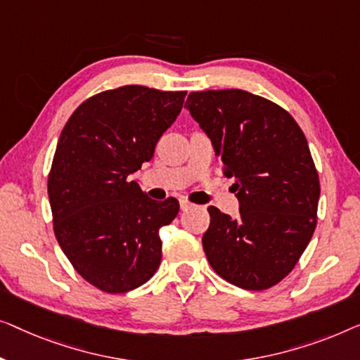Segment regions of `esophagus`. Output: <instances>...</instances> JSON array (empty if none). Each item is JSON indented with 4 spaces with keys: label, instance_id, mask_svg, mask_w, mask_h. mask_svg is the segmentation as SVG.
<instances>
[{
    "label": "esophagus",
    "instance_id": "1",
    "mask_svg": "<svg viewBox=\"0 0 360 360\" xmlns=\"http://www.w3.org/2000/svg\"><path fill=\"white\" fill-rule=\"evenodd\" d=\"M179 204H181V210H189V209H192V207H194V204H191L189 200H186V199H181L179 200Z\"/></svg>",
    "mask_w": 360,
    "mask_h": 360
}]
</instances>
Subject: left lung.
<instances>
[{"label":"left lung","instance_id":"left-lung-1","mask_svg":"<svg viewBox=\"0 0 360 360\" xmlns=\"http://www.w3.org/2000/svg\"><path fill=\"white\" fill-rule=\"evenodd\" d=\"M184 108L240 202L238 219L209 207L207 259L233 285L266 290L290 274L316 226L320 179L305 135L285 109L243 89L191 93Z\"/></svg>","mask_w":360,"mask_h":360}]
</instances>
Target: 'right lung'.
Masks as SVG:
<instances>
[{
	"label": "right lung",
	"instance_id": "1",
	"mask_svg": "<svg viewBox=\"0 0 360 360\" xmlns=\"http://www.w3.org/2000/svg\"><path fill=\"white\" fill-rule=\"evenodd\" d=\"M186 91L130 84L86 99L65 124L49 174L53 231L75 271L108 293L140 287L161 262L160 229L179 212L130 174L153 158Z\"/></svg>",
	"mask_w": 360,
	"mask_h": 360
}]
</instances>
